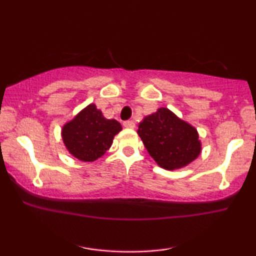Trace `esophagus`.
Here are the masks:
<instances>
[{
  "label": "esophagus",
  "mask_w": 256,
  "mask_h": 256,
  "mask_svg": "<svg viewBox=\"0 0 256 256\" xmlns=\"http://www.w3.org/2000/svg\"><path fill=\"white\" fill-rule=\"evenodd\" d=\"M124 126L126 128H130V129H132V128H135V122L132 121V120L124 121Z\"/></svg>",
  "instance_id": "34e87169"
}]
</instances>
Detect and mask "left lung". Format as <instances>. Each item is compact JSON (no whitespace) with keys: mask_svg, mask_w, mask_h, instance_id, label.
Masks as SVG:
<instances>
[{"mask_svg":"<svg viewBox=\"0 0 256 256\" xmlns=\"http://www.w3.org/2000/svg\"><path fill=\"white\" fill-rule=\"evenodd\" d=\"M138 134L149 155L166 170L186 166L202 150L196 128L168 108H160L146 116L138 126Z\"/></svg>","mask_w":256,"mask_h":256,"instance_id":"1","label":"left lung"}]
</instances>
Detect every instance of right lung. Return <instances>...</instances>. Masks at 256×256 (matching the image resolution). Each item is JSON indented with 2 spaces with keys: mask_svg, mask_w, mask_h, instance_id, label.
Returning a JSON list of instances; mask_svg holds the SVG:
<instances>
[{
  "mask_svg": "<svg viewBox=\"0 0 256 256\" xmlns=\"http://www.w3.org/2000/svg\"><path fill=\"white\" fill-rule=\"evenodd\" d=\"M122 129L116 120H108L90 104L62 127V138L70 154L82 162H93L104 155Z\"/></svg>",
  "mask_w": 256,
  "mask_h": 256,
  "instance_id": "right-lung-1",
  "label": "right lung"
}]
</instances>
